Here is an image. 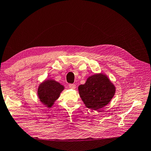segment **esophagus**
Returning a JSON list of instances; mask_svg holds the SVG:
<instances>
[{
    "label": "esophagus",
    "instance_id": "obj_1",
    "mask_svg": "<svg viewBox=\"0 0 151 151\" xmlns=\"http://www.w3.org/2000/svg\"><path fill=\"white\" fill-rule=\"evenodd\" d=\"M69 88L72 89H74L76 88V86L74 84H69Z\"/></svg>",
    "mask_w": 151,
    "mask_h": 151
}]
</instances>
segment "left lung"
<instances>
[{"label":"left lung","mask_w":151,"mask_h":151,"mask_svg":"<svg viewBox=\"0 0 151 151\" xmlns=\"http://www.w3.org/2000/svg\"><path fill=\"white\" fill-rule=\"evenodd\" d=\"M80 96L86 106L97 110L106 106L115 93V88L106 76L95 74L79 86Z\"/></svg>","instance_id":"8db88e82"}]
</instances>
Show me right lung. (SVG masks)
Instances as JSON below:
<instances>
[{"mask_svg":"<svg viewBox=\"0 0 151 151\" xmlns=\"http://www.w3.org/2000/svg\"><path fill=\"white\" fill-rule=\"evenodd\" d=\"M63 86L53 80H48L41 84L38 89V97L44 104L51 107L58 98Z\"/></svg>","mask_w":151,"mask_h":151,"instance_id":"right-lung-1","label":"right lung"}]
</instances>
